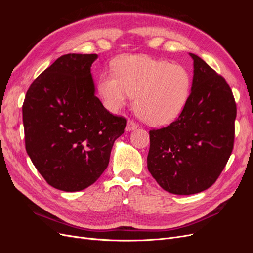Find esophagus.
I'll return each mask as SVG.
<instances>
[{
	"label": "esophagus",
	"mask_w": 253,
	"mask_h": 253,
	"mask_svg": "<svg viewBox=\"0 0 253 253\" xmlns=\"http://www.w3.org/2000/svg\"><path fill=\"white\" fill-rule=\"evenodd\" d=\"M137 127H138V125H137L136 122H134L133 120H128L127 124H126V129L129 132V131H134V129H136Z\"/></svg>",
	"instance_id": "34e87169"
}]
</instances>
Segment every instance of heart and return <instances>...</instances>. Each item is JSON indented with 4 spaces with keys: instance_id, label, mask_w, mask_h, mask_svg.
Segmentation results:
<instances>
[{
    "instance_id": "heart-1",
    "label": "heart",
    "mask_w": 253,
    "mask_h": 253,
    "mask_svg": "<svg viewBox=\"0 0 253 253\" xmlns=\"http://www.w3.org/2000/svg\"><path fill=\"white\" fill-rule=\"evenodd\" d=\"M115 74L100 75L98 90L106 105L117 110L135 95V109L151 126H165L178 116L188 101L191 76L185 67L147 56L119 59Z\"/></svg>"
}]
</instances>
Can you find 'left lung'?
I'll return each mask as SVG.
<instances>
[{"label": "left lung", "instance_id": "left-lung-1", "mask_svg": "<svg viewBox=\"0 0 253 253\" xmlns=\"http://www.w3.org/2000/svg\"><path fill=\"white\" fill-rule=\"evenodd\" d=\"M188 101L168 126L151 129L148 170L158 185L178 195L210 188L230 157L236 104L225 78L194 53Z\"/></svg>", "mask_w": 253, "mask_h": 253}]
</instances>
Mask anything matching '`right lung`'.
<instances>
[{
	"label": "right lung",
	"mask_w": 253,
	"mask_h": 253,
	"mask_svg": "<svg viewBox=\"0 0 253 253\" xmlns=\"http://www.w3.org/2000/svg\"><path fill=\"white\" fill-rule=\"evenodd\" d=\"M96 53H67L41 73L22 106L25 148L48 185L65 192L89 187L110 162L126 119L95 96Z\"/></svg>",
	"instance_id": "1"
}]
</instances>
